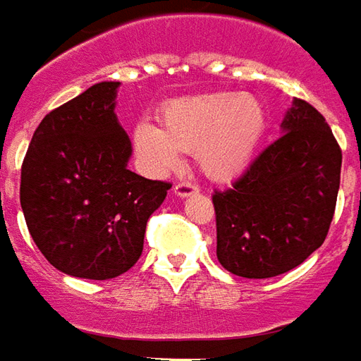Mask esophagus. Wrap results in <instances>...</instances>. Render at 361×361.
Segmentation results:
<instances>
[{
    "mask_svg": "<svg viewBox=\"0 0 361 361\" xmlns=\"http://www.w3.org/2000/svg\"><path fill=\"white\" fill-rule=\"evenodd\" d=\"M200 192V188L192 183H178L175 185V194L176 196H180V198H186V196H192V194Z\"/></svg>",
    "mask_w": 361,
    "mask_h": 361,
    "instance_id": "obj_1",
    "label": "esophagus"
}]
</instances>
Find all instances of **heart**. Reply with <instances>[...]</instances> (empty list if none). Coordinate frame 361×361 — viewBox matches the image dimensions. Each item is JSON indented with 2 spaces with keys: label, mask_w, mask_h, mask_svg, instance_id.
I'll use <instances>...</instances> for the list:
<instances>
[{
  "label": "heart",
  "mask_w": 361,
  "mask_h": 361,
  "mask_svg": "<svg viewBox=\"0 0 361 361\" xmlns=\"http://www.w3.org/2000/svg\"><path fill=\"white\" fill-rule=\"evenodd\" d=\"M163 130L140 122L135 149L153 171H173L180 152H196L202 171L227 180L249 167L267 134L268 116L252 94L208 93L176 99L161 112Z\"/></svg>",
  "instance_id": "b5f03b06"
}]
</instances>
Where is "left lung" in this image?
I'll use <instances>...</instances> for the list:
<instances>
[{"mask_svg":"<svg viewBox=\"0 0 361 361\" xmlns=\"http://www.w3.org/2000/svg\"><path fill=\"white\" fill-rule=\"evenodd\" d=\"M282 130L233 185L212 196L217 260L235 276L290 272L323 245L331 227L342 167L331 126L295 99Z\"/></svg>","mask_w":361,"mask_h":361,"instance_id":"left-lung-1","label":"left lung"}]
</instances>
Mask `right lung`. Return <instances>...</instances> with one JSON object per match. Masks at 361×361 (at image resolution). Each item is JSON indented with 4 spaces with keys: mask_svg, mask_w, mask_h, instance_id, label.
<instances>
[{
    "mask_svg": "<svg viewBox=\"0 0 361 361\" xmlns=\"http://www.w3.org/2000/svg\"><path fill=\"white\" fill-rule=\"evenodd\" d=\"M118 81H103L48 112L21 167L32 241L63 274L111 280L144 250L147 219L169 183L128 169L132 142L114 114Z\"/></svg>",
    "mask_w": 361,
    "mask_h": 361,
    "instance_id": "right-lung-1",
    "label": "right lung"
}]
</instances>
